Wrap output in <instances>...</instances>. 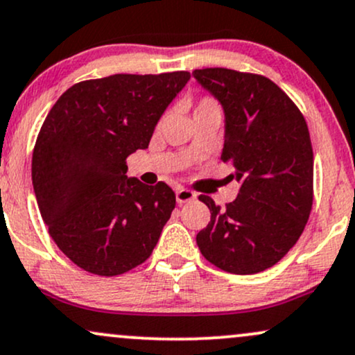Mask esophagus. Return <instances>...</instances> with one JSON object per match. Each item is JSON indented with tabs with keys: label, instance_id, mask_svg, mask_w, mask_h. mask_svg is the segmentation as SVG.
<instances>
[{
	"label": "esophagus",
	"instance_id": "34e87169",
	"mask_svg": "<svg viewBox=\"0 0 355 355\" xmlns=\"http://www.w3.org/2000/svg\"><path fill=\"white\" fill-rule=\"evenodd\" d=\"M196 198H198V196H196L194 191L186 189V187H178V189H176V201H178V204L191 202V201H194Z\"/></svg>",
	"mask_w": 355,
	"mask_h": 355
}]
</instances>
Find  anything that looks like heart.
<instances>
[{
  "instance_id": "obj_1",
  "label": "heart",
  "mask_w": 355,
  "mask_h": 355,
  "mask_svg": "<svg viewBox=\"0 0 355 355\" xmlns=\"http://www.w3.org/2000/svg\"><path fill=\"white\" fill-rule=\"evenodd\" d=\"M196 111H219V106L212 98H202L198 107H196Z\"/></svg>"
}]
</instances>
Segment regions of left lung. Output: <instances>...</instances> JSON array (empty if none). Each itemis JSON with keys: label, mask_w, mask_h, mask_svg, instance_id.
<instances>
[{"label": "left lung", "mask_w": 355, "mask_h": 355, "mask_svg": "<svg viewBox=\"0 0 355 355\" xmlns=\"http://www.w3.org/2000/svg\"><path fill=\"white\" fill-rule=\"evenodd\" d=\"M224 110L220 159L234 166L239 194L226 209L199 196L211 220L196 243L211 264L256 274L277 264L301 237L312 209L314 154L306 119L261 74L226 68L193 71Z\"/></svg>", "instance_id": "8db88e82"}]
</instances>
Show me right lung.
Listing matches in <instances>:
<instances>
[{
    "instance_id": "right-lung-1",
    "label": "right lung",
    "mask_w": 355,
    "mask_h": 355,
    "mask_svg": "<svg viewBox=\"0 0 355 355\" xmlns=\"http://www.w3.org/2000/svg\"><path fill=\"white\" fill-rule=\"evenodd\" d=\"M187 71L112 74L71 86L46 116L31 178L49 236L78 268L119 276L151 256L176 206L166 182L128 178Z\"/></svg>"
}]
</instances>
